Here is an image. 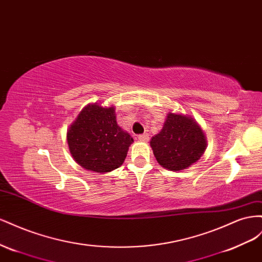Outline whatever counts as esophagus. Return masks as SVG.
Masks as SVG:
<instances>
[{"label":"esophagus","instance_id":"obj_1","mask_svg":"<svg viewBox=\"0 0 262 262\" xmlns=\"http://www.w3.org/2000/svg\"><path fill=\"white\" fill-rule=\"evenodd\" d=\"M138 139L140 141H144V143H147V141L149 140V135H148V134H143V135L138 136Z\"/></svg>","mask_w":262,"mask_h":262}]
</instances>
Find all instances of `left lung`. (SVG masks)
Instances as JSON below:
<instances>
[{
  "label": "left lung",
  "mask_w": 262,
  "mask_h": 262,
  "mask_svg": "<svg viewBox=\"0 0 262 262\" xmlns=\"http://www.w3.org/2000/svg\"><path fill=\"white\" fill-rule=\"evenodd\" d=\"M150 147L160 166L176 172L198 162L207 141L195 118L170 111L161 132L151 138Z\"/></svg>",
  "instance_id": "8db88e82"
}]
</instances>
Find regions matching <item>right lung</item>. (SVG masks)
Masks as SVG:
<instances>
[{"label":"right lung","mask_w":262,"mask_h":262,"mask_svg":"<svg viewBox=\"0 0 262 262\" xmlns=\"http://www.w3.org/2000/svg\"><path fill=\"white\" fill-rule=\"evenodd\" d=\"M69 150L79 166L96 173L123 164L133 137L117 125L114 105L90 103L67 130Z\"/></svg>","instance_id":"add662e5"}]
</instances>
